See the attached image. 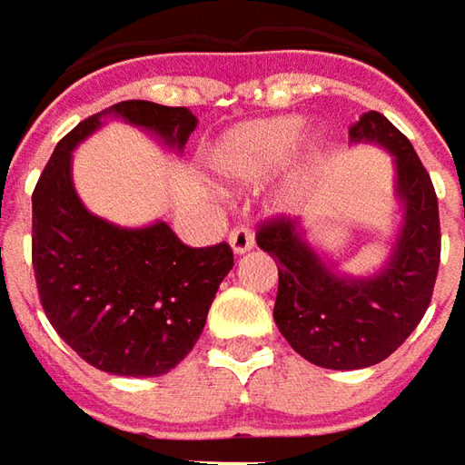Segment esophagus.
<instances>
[{"mask_svg":"<svg viewBox=\"0 0 465 465\" xmlns=\"http://www.w3.org/2000/svg\"><path fill=\"white\" fill-rule=\"evenodd\" d=\"M230 245H232V251H235L238 255L248 253V251L255 245L251 227H245V225L232 227V230H230Z\"/></svg>","mask_w":465,"mask_h":465,"instance_id":"1","label":"esophagus"}]
</instances>
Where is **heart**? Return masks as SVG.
I'll list each match as a JSON object with an SVG mask.
<instances>
[{
  "label": "heart",
  "mask_w": 465,
  "mask_h": 465,
  "mask_svg": "<svg viewBox=\"0 0 465 465\" xmlns=\"http://www.w3.org/2000/svg\"><path fill=\"white\" fill-rule=\"evenodd\" d=\"M304 133L299 117H271L238 124L214 145L210 168L220 182L248 186L263 182L292 158Z\"/></svg>",
  "instance_id": "heart-1"
}]
</instances>
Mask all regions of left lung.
I'll list each match as a JSON object with an SVG mask.
<instances>
[{"label":"left lung","instance_id":"1","mask_svg":"<svg viewBox=\"0 0 465 465\" xmlns=\"http://www.w3.org/2000/svg\"><path fill=\"white\" fill-rule=\"evenodd\" d=\"M351 143H376L394 155L401 230L376 276H341L307 242L299 220L271 217L255 242L276 261L273 320L299 356L314 366L353 371L389 358L425 317L440 266V217L430 173L412 143L379 112H363Z\"/></svg>","mask_w":465,"mask_h":465}]
</instances>
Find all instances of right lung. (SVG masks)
I'll return each instance as SVG.
<instances>
[{
  "instance_id": "1",
  "label": "right lung",
  "mask_w": 465,
  "mask_h": 465,
  "mask_svg": "<svg viewBox=\"0 0 465 465\" xmlns=\"http://www.w3.org/2000/svg\"><path fill=\"white\" fill-rule=\"evenodd\" d=\"M117 114L183 151L196 117L186 107L130 99L86 117L55 151L33 192V269L53 330L86 363L114 376H161L199 341L235 258L227 242L189 248L166 223L120 227L81 204L71 151Z\"/></svg>"
}]
</instances>
